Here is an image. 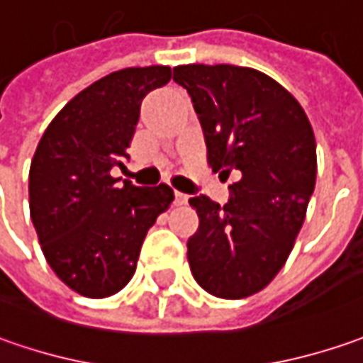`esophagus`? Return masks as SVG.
Segmentation results:
<instances>
[{"instance_id":"1","label":"esophagus","mask_w":363,"mask_h":363,"mask_svg":"<svg viewBox=\"0 0 363 363\" xmlns=\"http://www.w3.org/2000/svg\"><path fill=\"white\" fill-rule=\"evenodd\" d=\"M174 203H177V205H186V203H189V196L177 191V193H174Z\"/></svg>"}]
</instances>
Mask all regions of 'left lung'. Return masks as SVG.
<instances>
[{
    "mask_svg": "<svg viewBox=\"0 0 363 363\" xmlns=\"http://www.w3.org/2000/svg\"><path fill=\"white\" fill-rule=\"evenodd\" d=\"M172 80L193 100L206 160L227 177V205L189 199L199 229L186 241L196 283L239 299L261 291L285 265L315 189V136L303 108L281 84L253 68L177 66Z\"/></svg>",
    "mask_w": 363,
    "mask_h": 363,
    "instance_id": "left-lung-1",
    "label": "left lung"
}]
</instances>
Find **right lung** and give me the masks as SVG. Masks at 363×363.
Masks as SVG:
<instances>
[{
    "instance_id": "right-lung-1",
    "label": "right lung",
    "mask_w": 363,
    "mask_h": 363,
    "mask_svg": "<svg viewBox=\"0 0 363 363\" xmlns=\"http://www.w3.org/2000/svg\"><path fill=\"white\" fill-rule=\"evenodd\" d=\"M169 66L124 68L74 96L45 128L30 167V213L48 265L86 297L118 294L130 281L144 237L174 199L169 184H118L126 148L150 90Z\"/></svg>"
}]
</instances>
